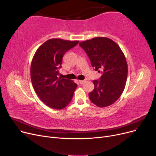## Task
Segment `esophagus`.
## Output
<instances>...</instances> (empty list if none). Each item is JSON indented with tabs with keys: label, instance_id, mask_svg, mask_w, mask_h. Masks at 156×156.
<instances>
[{
	"label": "esophagus",
	"instance_id": "obj_1",
	"mask_svg": "<svg viewBox=\"0 0 156 156\" xmlns=\"http://www.w3.org/2000/svg\"><path fill=\"white\" fill-rule=\"evenodd\" d=\"M78 81H79V83H80V84H83V83H85V80H79Z\"/></svg>",
	"mask_w": 156,
	"mask_h": 156
}]
</instances>
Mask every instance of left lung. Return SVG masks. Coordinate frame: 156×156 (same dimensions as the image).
Segmentation results:
<instances>
[{
    "mask_svg": "<svg viewBox=\"0 0 156 156\" xmlns=\"http://www.w3.org/2000/svg\"><path fill=\"white\" fill-rule=\"evenodd\" d=\"M87 54L95 71L103 70L99 80H94L89 98L98 107L115 102L123 92L128 75L125 56L119 45L107 37H95L79 44Z\"/></svg>",
    "mask_w": 156,
    "mask_h": 156,
    "instance_id": "obj_1",
    "label": "left lung"
}]
</instances>
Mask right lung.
<instances>
[{"mask_svg":"<svg viewBox=\"0 0 156 156\" xmlns=\"http://www.w3.org/2000/svg\"><path fill=\"white\" fill-rule=\"evenodd\" d=\"M78 43V40L49 39L39 47L33 57L31 83L40 100L49 108L62 109L72 99L77 84L57 75L64 54Z\"/></svg>","mask_w":156,"mask_h":156,"instance_id":"right-lung-1","label":"right lung"}]
</instances>
